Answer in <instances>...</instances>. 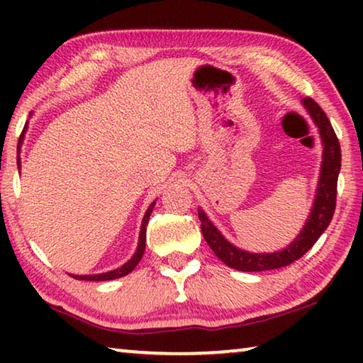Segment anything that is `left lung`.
<instances>
[{
  "mask_svg": "<svg viewBox=\"0 0 363 363\" xmlns=\"http://www.w3.org/2000/svg\"><path fill=\"white\" fill-rule=\"evenodd\" d=\"M303 106L317 125L323 145L320 177H318L317 194L309 219L306 220L303 230L298 233V237L286 248L281 251H274V253H250V251L233 247L230 242H227L223 233L216 229V225L208 219L203 210H199V219L201 220V232H203L205 240L214 251V255L225 266L242 270V272H261V270L285 267L288 264L299 259L301 256L314 247L318 237L327 230V227L331 223L336 208L337 174H340L341 169L340 140H337L327 115L318 107L317 102L312 101L311 97H304Z\"/></svg>",
  "mask_w": 363,
  "mask_h": 363,
  "instance_id": "left-lung-1",
  "label": "left lung"
}]
</instances>
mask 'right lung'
<instances>
[{"label":"right lung","mask_w":363,"mask_h":363,"mask_svg":"<svg viewBox=\"0 0 363 363\" xmlns=\"http://www.w3.org/2000/svg\"><path fill=\"white\" fill-rule=\"evenodd\" d=\"M27 130V125L26 128H23V131ZM22 140H23V133L22 136L19 139V149L22 145ZM17 164H19L21 168V160H17ZM153 206H155V201H152V205L147 208V211L144 214V219H143V225H140V232H139V243H138V250L136 253L133 255V257L128 262L123 264L121 267L115 269V270H110V272H106V274H96V275H72L73 279H78V280H89V281H104V280H115V279H120V277H125V275H128L130 272H133L134 267L138 266L139 261L143 259V255L145 251V232H147V223H149V218L150 214L153 211Z\"/></svg>","instance_id":"right-lung-1"}]
</instances>
